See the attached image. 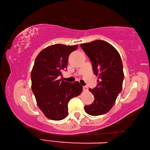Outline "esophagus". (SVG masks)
I'll return each instance as SVG.
<instances>
[{
  "instance_id": "obj_1",
  "label": "esophagus",
  "mask_w": 150,
  "mask_h": 150,
  "mask_svg": "<svg viewBox=\"0 0 150 150\" xmlns=\"http://www.w3.org/2000/svg\"><path fill=\"white\" fill-rule=\"evenodd\" d=\"M88 90V87H87V86H84V87H83V91H87Z\"/></svg>"
}]
</instances>
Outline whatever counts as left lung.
<instances>
[{
	"label": "left lung",
	"instance_id": "obj_1",
	"mask_svg": "<svg viewBox=\"0 0 150 150\" xmlns=\"http://www.w3.org/2000/svg\"><path fill=\"white\" fill-rule=\"evenodd\" d=\"M81 47L92 63L93 73L98 76L97 86L89 91L94 102L85 106L88 115L98 116L110 110L122 88L123 65L120 55L111 44L103 40L81 44Z\"/></svg>",
	"mask_w": 150,
	"mask_h": 150
}]
</instances>
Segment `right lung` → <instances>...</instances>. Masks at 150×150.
I'll use <instances>...</instances> for the list:
<instances>
[{
  "label": "right lung",
  "mask_w": 150,
  "mask_h": 150,
  "mask_svg": "<svg viewBox=\"0 0 150 150\" xmlns=\"http://www.w3.org/2000/svg\"><path fill=\"white\" fill-rule=\"evenodd\" d=\"M77 47L50 45L42 50L35 59L31 72L32 90L38 107L51 120H61L67 117L69 100L83 91L78 81L71 83L58 78L67 67L69 54Z\"/></svg>",
  "instance_id": "obj_1"
}]
</instances>
